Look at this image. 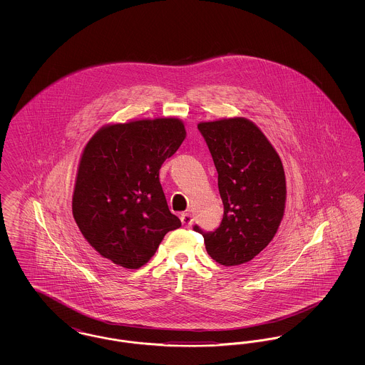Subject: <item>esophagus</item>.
Listing matches in <instances>:
<instances>
[{
  "label": "esophagus",
  "instance_id": "obj_1",
  "mask_svg": "<svg viewBox=\"0 0 365 365\" xmlns=\"http://www.w3.org/2000/svg\"><path fill=\"white\" fill-rule=\"evenodd\" d=\"M180 222H182V226L185 227V228H189L192 225L194 219H192L190 213H182L180 215Z\"/></svg>",
  "mask_w": 365,
  "mask_h": 365
}]
</instances>
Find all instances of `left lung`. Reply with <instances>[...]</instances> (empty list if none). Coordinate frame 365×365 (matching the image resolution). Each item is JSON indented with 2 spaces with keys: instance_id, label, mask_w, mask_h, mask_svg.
<instances>
[{
  "instance_id": "left-lung-1",
  "label": "left lung",
  "mask_w": 365,
  "mask_h": 365,
  "mask_svg": "<svg viewBox=\"0 0 365 365\" xmlns=\"http://www.w3.org/2000/svg\"><path fill=\"white\" fill-rule=\"evenodd\" d=\"M225 205L219 228L205 232L209 256L226 267L255 259L272 241L284 215L286 178L277 150L260 128L245 118L202 122Z\"/></svg>"
}]
</instances>
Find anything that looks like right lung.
<instances>
[{
  "label": "right lung",
  "mask_w": 365,
  "mask_h": 365,
  "mask_svg": "<svg viewBox=\"0 0 365 365\" xmlns=\"http://www.w3.org/2000/svg\"><path fill=\"white\" fill-rule=\"evenodd\" d=\"M186 138L176 118L101 127L87 142L72 195V215L85 240L104 259L128 269L145 265L168 231L173 215L158 173Z\"/></svg>",
  "instance_id": "right-lung-1"
}]
</instances>
